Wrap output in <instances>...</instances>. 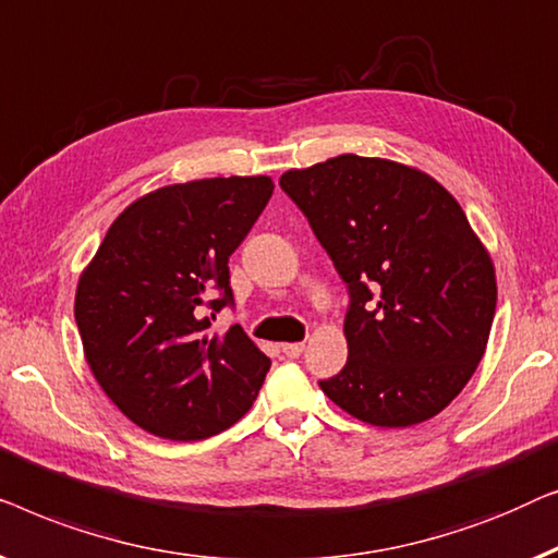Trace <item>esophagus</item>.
Returning <instances> with one entry per match:
<instances>
[{
    "label": "esophagus",
    "mask_w": 558,
    "mask_h": 558,
    "mask_svg": "<svg viewBox=\"0 0 558 558\" xmlns=\"http://www.w3.org/2000/svg\"><path fill=\"white\" fill-rule=\"evenodd\" d=\"M305 351V343H282V354L288 359H298Z\"/></svg>",
    "instance_id": "esophagus-1"
}]
</instances>
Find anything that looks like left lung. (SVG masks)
<instances>
[{
    "instance_id": "left-lung-1",
    "label": "left lung",
    "mask_w": 558,
    "mask_h": 558,
    "mask_svg": "<svg viewBox=\"0 0 558 558\" xmlns=\"http://www.w3.org/2000/svg\"><path fill=\"white\" fill-rule=\"evenodd\" d=\"M280 186L349 286V359L324 395L374 427L435 417L481 364L498 298L458 199L425 171L356 154L290 169Z\"/></svg>"
}]
</instances>
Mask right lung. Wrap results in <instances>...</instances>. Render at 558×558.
<instances>
[{
  "label": "right lung",
  "mask_w": 558,
  "mask_h": 558,
  "mask_svg": "<svg viewBox=\"0 0 558 558\" xmlns=\"http://www.w3.org/2000/svg\"><path fill=\"white\" fill-rule=\"evenodd\" d=\"M272 190L270 177H215L148 192L113 219L77 280L85 361L146 433L207 439L253 407L270 359L240 326L209 333L204 308L232 303L227 260ZM211 287L223 293L215 302Z\"/></svg>",
  "instance_id": "obj_1"
}]
</instances>
